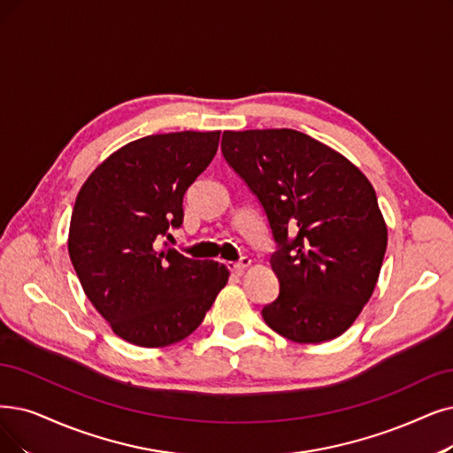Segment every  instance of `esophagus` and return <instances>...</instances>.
<instances>
[{
  "instance_id": "1",
  "label": "esophagus",
  "mask_w": 453,
  "mask_h": 453,
  "mask_svg": "<svg viewBox=\"0 0 453 453\" xmlns=\"http://www.w3.org/2000/svg\"><path fill=\"white\" fill-rule=\"evenodd\" d=\"M250 265V258H247V257H242L238 262H226V267L230 269V271H234V273H243V269L245 267H249Z\"/></svg>"
}]
</instances>
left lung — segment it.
<instances>
[{
    "instance_id": "left-lung-1",
    "label": "left lung",
    "mask_w": 453,
    "mask_h": 453,
    "mask_svg": "<svg viewBox=\"0 0 453 453\" xmlns=\"http://www.w3.org/2000/svg\"><path fill=\"white\" fill-rule=\"evenodd\" d=\"M221 152L258 198L277 243L279 296L262 318L299 343L351 327L373 294L387 250L377 196L349 159L297 130L225 132Z\"/></svg>"
}]
</instances>
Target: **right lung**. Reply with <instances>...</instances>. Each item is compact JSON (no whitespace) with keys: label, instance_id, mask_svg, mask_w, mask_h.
<instances>
[{"label":"right lung","instance_id":"add662e5","mask_svg":"<svg viewBox=\"0 0 453 453\" xmlns=\"http://www.w3.org/2000/svg\"><path fill=\"white\" fill-rule=\"evenodd\" d=\"M221 132H176L132 141L78 193L68 255L88 301L115 334L141 348L189 336L226 284L223 264L171 249L184 195L219 147Z\"/></svg>","mask_w":453,"mask_h":453}]
</instances>
